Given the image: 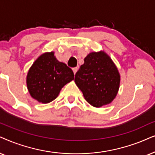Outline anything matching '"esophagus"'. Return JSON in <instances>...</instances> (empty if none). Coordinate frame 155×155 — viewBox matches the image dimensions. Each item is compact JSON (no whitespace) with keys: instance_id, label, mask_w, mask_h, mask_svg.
<instances>
[{"instance_id":"obj_1","label":"esophagus","mask_w":155,"mask_h":155,"mask_svg":"<svg viewBox=\"0 0 155 155\" xmlns=\"http://www.w3.org/2000/svg\"><path fill=\"white\" fill-rule=\"evenodd\" d=\"M72 70H73L74 75H75L76 73V72H77V71H78V68H76H76H73V69H72Z\"/></svg>"}]
</instances>
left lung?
<instances>
[{"label": "left lung", "mask_w": 155, "mask_h": 155, "mask_svg": "<svg viewBox=\"0 0 155 155\" xmlns=\"http://www.w3.org/2000/svg\"><path fill=\"white\" fill-rule=\"evenodd\" d=\"M74 81L87 102L99 108L110 104L116 97L120 75L105 52H91L84 58V64L76 72Z\"/></svg>", "instance_id": "8db88e82"}]
</instances>
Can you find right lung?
<instances>
[{
    "label": "right lung",
    "instance_id": "obj_1",
    "mask_svg": "<svg viewBox=\"0 0 155 155\" xmlns=\"http://www.w3.org/2000/svg\"><path fill=\"white\" fill-rule=\"evenodd\" d=\"M74 79L71 68L58 61L54 52H47L41 55L29 69L27 88L34 99L47 104L54 100L64 86Z\"/></svg>",
    "mask_w": 155,
    "mask_h": 155
}]
</instances>
